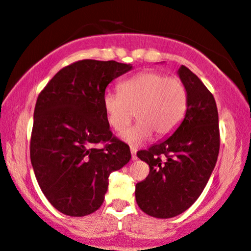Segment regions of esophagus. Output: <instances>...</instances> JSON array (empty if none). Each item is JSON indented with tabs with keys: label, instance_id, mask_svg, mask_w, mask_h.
<instances>
[{
	"label": "esophagus",
	"instance_id": "esophagus-1",
	"mask_svg": "<svg viewBox=\"0 0 251 251\" xmlns=\"http://www.w3.org/2000/svg\"><path fill=\"white\" fill-rule=\"evenodd\" d=\"M131 154H132V160H137V149H135V147L131 146Z\"/></svg>",
	"mask_w": 251,
	"mask_h": 251
}]
</instances>
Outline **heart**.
Masks as SVG:
<instances>
[{"instance_id": "b5f03b06", "label": "heart", "mask_w": 251, "mask_h": 251, "mask_svg": "<svg viewBox=\"0 0 251 251\" xmlns=\"http://www.w3.org/2000/svg\"><path fill=\"white\" fill-rule=\"evenodd\" d=\"M118 91L105 93L102 104L108 124L119 133L125 131L135 113L138 123L124 134L129 144L144 143L152 133L158 138L170 135L186 114L188 95L177 77L145 71L120 83Z\"/></svg>"}]
</instances>
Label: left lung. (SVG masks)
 Listing matches in <instances>:
<instances>
[{"label":"left lung","mask_w":251,"mask_h":251,"mask_svg":"<svg viewBox=\"0 0 251 251\" xmlns=\"http://www.w3.org/2000/svg\"><path fill=\"white\" fill-rule=\"evenodd\" d=\"M188 104L185 118L164 141L139 151L150 174L135 185V200L147 215L170 219L188 209L203 192L220 151L215 99L200 78L186 66L177 71Z\"/></svg>","instance_id":"1"}]
</instances>
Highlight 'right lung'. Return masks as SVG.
Masks as SVG:
<instances>
[{
  "label": "right lung",
  "instance_id": "obj_1",
  "mask_svg": "<svg viewBox=\"0 0 251 251\" xmlns=\"http://www.w3.org/2000/svg\"><path fill=\"white\" fill-rule=\"evenodd\" d=\"M131 69L116 60H78L57 72L39 93L30 159L45 198L65 215L96 212L110 174L131 159L128 145L110 131L102 104L108 84Z\"/></svg>",
  "mask_w": 251,
  "mask_h": 251
}]
</instances>
